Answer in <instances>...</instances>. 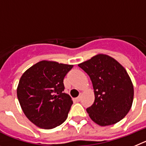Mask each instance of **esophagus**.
I'll use <instances>...</instances> for the list:
<instances>
[{
  "label": "esophagus",
  "mask_w": 146,
  "mask_h": 146,
  "mask_svg": "<svg viewBox=\"0 0 146 146\" xmlns=\"http://www.w3.org/2000/svg\"><path fill=\"white\" fill-rule=\"evenodd\" d=\"M81 98H82V94H81H81H80V95L78 96V98H76V100L78 101V102H79V101L81 100Z\"/></svg>",
  "instance_id": "esophagus-1"
}]
</instances>
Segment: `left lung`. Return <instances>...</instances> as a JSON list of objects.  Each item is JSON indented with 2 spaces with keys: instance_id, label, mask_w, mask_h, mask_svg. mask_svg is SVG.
Returning <instances> with one entry per match:
<instances>
[{
  "instance_id": "1",
  "label": "left lung",
  "mask_w": 146,
  "mask_h": 146,
  "mask_svg": "<svg viewBox=\"0 0 146 146\" xmlns=\"http://www.w3.org/2000/svg\"><path fill=\"white\" fill-rule=\"evenodd\" d=\"M92 82L94 102L86 108L89 117L102 127L125 117L132 107L134 87L125 68L107 54H99L78 64Z\"/></svg>"
}]
</instances>
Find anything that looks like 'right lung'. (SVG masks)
I'll return each mask as SVG.
<instances>
[{"instance_id": "obj_1", "label": "right lung", "mask_w": 146, "mask_h": 146, "mask_svg": "<svg viewBox=\"0 0 146 146\" xmlns=\"http://www.w3.org/2000/svg\"><path fill=\"white\" fill-rule=\"evenodd\" d=\"M73 67L42 60L21 76L18 100L26 117L37 127L50 129L66 120L73 100L64 92L63 80Z\"/></svg>"}]
</instances>
